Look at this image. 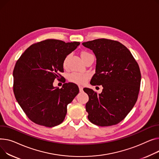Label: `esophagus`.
I'll list each match as a JSON object with an SVG mask.
<instances>
[{"instance_id":"obj_1","label":"esophagus","mask_w":159,"mask_h":159,"mask_svg":"<svg viewBox=\"0 0 159 159\" xmlns=\"http://www.w3.org/2000/svg\"><path fill=\"white\" fill-rule=\"evenodd\" d=\"M79 91H80V92H82V91H83V87L79 86Z\"/></svg>"}]
</instances>
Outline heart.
<instances>
[{
    "mask_svg": "<svg viewBox=\"0 0 159 159\" xmlns=\"http://www.w3.org/2000/svg\"><path fill=\"white\" fill-rule=\"evenodd\" d=\"M90 56H92V55L87 52H82L80 54V57L83 61ZM69 57H70L69 55L67 56L65 58L64 61H63V66H64L65 68L67 67ZM89 78V74L88 73H79V72H73L71 74H70L69 77H68L69 80L70 82L77 84H85Z\"/></svg>",
    "mask_w": 159,
    "mask_h": 159,
    "instance_id": "heart-1",
    "label": "heart"
}]
</instances>
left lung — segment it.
Segmentation results:
<instances>
[{
	"label": "left lung",
	"mask_w": 159,
	"mask_h": 159,
	"mask_svg": "<svg viewBox=\"0 0 159 159\" xmlns=\"http://www.w3.org/2000/svg\"><path fill=\"white\" fill-rule=\"evenodd\" d=\"M97 58L90 84L102 85V92L84 88L89 97L88 118L93 124L108 126L122 121L134 107L140 89L141 75L130 50L117 41L98 39L82 43Z\"/></svg>",
	"instance_id": "obj_1"
}]
</instances>
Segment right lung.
<instances>
[{"label":"right lung","mask_w":159,"mask_h":159,"mask_svg":"<svg viewBox=\"0 0 159 159\" xmlns=\"http://www.w3.org/2000/svg\"><path fill=\"white\" fill-rule=\"evenodd\" d=\"M80 45L46 39L32 45L20 56L13 70V92L16 101L34 123L53 127L64 121L67 105L79 92L73 83L61 89L53 86L63 72L65 58Z\"/></svg>","instance_id":"add662e5"}]
</instances>
